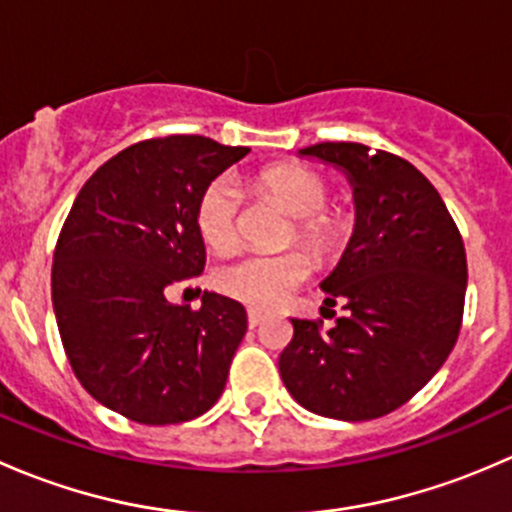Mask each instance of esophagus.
Segmentation results:
<instances>
[{
	"label": "esophagus",
	"instance_id": "1",
	"mask_svg": "<svg viewBox=\"0 0 512 512\" xmlns=\"http://www.w3.org/2000/svg\"><path fill=\"white\" fill-rule=\"evenodd\" d=\"M262 319H265V314H262L260 309H247V327H250V329L260 327Z\"/></svg>",
	"mask_w": 512,
	"mask_h": 512
}]
</instances>
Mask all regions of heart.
<instances>
[{
    "label": "heart",
    "mask_w": 512,
    "mask_h": 512,
    "mask_svg": "<svg viewBox=\"0 0 512 512\" xmlns=\"http://www.w3.org/2000/svg\"><path fill=\"white\" fill-rule=\"evenodd\" d=\"M265 193L294 215V232L314 255H332L347 235L342 218L327 208L329 185L317 170L299 163L270 165L257 175ZM242 193L232 175H218L200 193L195 223L213 250H230L240 237ZM312 262L304 252H245L215 270V287L252 307H277L309 280Z\"/></svg>",
    "instance_id": "heart-1"
}]
</instances>
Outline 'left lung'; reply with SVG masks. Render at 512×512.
I'll return each instance as SVG.
<instances>
[{
    "mask_svg": "<svg viewBox=\"0 0 512 512\" xmlns=\"http://www.w3.org/2000/svg\"><path fill=\"white\" fill-rule=\"evenodd\" d=\"M299 156L347 170L356 227L322 282L324 312L342 304L344 317L332 329L322 319H292L280 374L312 414L371 421L414 399L456 347L466 247L438 190L409 160L344 141Z\"/></svg>",
    "mask_w": 512,
    "mask_h": 512,
    "instance_id": "8db88e82",
    "label": "left lung"
}]
</instances>
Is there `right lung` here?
<instances>
[{"mask_svg":"<svg viewBox=\"0 0 512 512\" xmlns=\"http://www.w3.org/2000/svg\"><path fill=\"white\" fill-rule=\"evenodd\" d=\"M250 148L205 136L133 143L76 195L59 232L51 299L76 379L116 414L146 426L198 418L220 399L247 332L245 307L203 292L170 304L165 287L198 277L200 193Z\"/></svg>","mask_w":512,"mask_h":512,"instance_id":"obj_1","label":"right lung"}]
</instances>
